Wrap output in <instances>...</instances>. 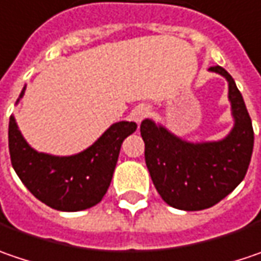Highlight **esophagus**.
<instances>
[{"label":"esophagus","mask_w":261,"mask_h":261,"mask_svg":"<svg viewBox=\"0 0 261 261\" xmlns=\"http://www.w3.org/2000/svg\"><path fill=\"white\" fill-rule=\"evenodd\" d=\"M149 114H150V108H149L147 105H139V106H136V108L133 109L131 118H133L137 124H140L146 116H149Z\"/></svg>","instance_id":"34e87169"}]
</instances>
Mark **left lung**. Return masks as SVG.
Listing matches in <instances>:
<instances>
[{
    "label": "left lung",
    "instance_id": "8db88e82",
    "mask_svg": "<svg viewBox=\"0 0 261 261\" xmlns=\"http://www.w3.org/2000/svg\"><path fill=\"white\" fill-rule=\"evenodd\" d=\"M229 84L233 128L219 142H186L152 119H143L140 134L145 161L161 198L171 207L199 211L213 207L247 174L254 146L251 118L233 78L222 66L210 68Z\"/></svg>",
    "mask_w": 261,
    "mask_h": 261
}]
</instances>
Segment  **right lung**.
Returning <instances> with one entry per match:
<instances>
[{
	"label": "right lung",
	"instance_id": "right-lung-1",
	"mask_svg": "<svg viewBox=\"0 0 261 261\" xmlns=\"http://www.w3.org/2000/svg\"><path fill=\"white\" fill-rule=\"evenodd\" d=\"M24 88L19 100L23 97ZM136 128V122L119 121L83 152L70 156H54L37 152L28 145L14 116H10L11 165L28 191L45 205L59 211L87 210L99 204L108 192L121 145Z\"/></svg>",
	"mask_w": 261,
	"mask_h": 261
}]
</instances>
